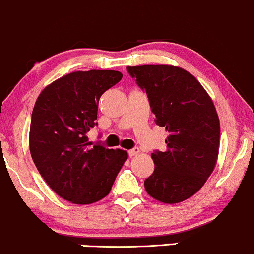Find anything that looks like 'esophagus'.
<instances>
[{"mask_svg":"<svg viewBox=\"0 0 254 254\" xmlns=\"http://www.w3.org/2000/svg\"><path fill=\"white\" fill-rule=\"evenodd\" d=\"M139 153H140V150H139L138 147H134V149L128 151V155H129L130 157H134V156H138Z\"/></svg>","mask_w":254,"mask_h":254,"instance_id":"esophagus-1","label":"esophagus"}]
</instances>
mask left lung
<instances>
[{
	"label": "left lung",
	"mask_w": 254,
	"mask_h": 254,
	"mask_svg": "<svg viewBox=\"0 0 254 254\" xmlns=\"http://www.w3.org/2000/svg\"><path fill=\"white\" fill-rule=\"evenodd\" d=\"M146 91L156 124L168 132L167 150L155 151L153 174L144 182L149 195L176 204L195 194L215 169L219 119L209 93L186 69L170 64L127 67Z\"/></svg>",
	"instance_id": "left-lung-1"
}]
</instances>
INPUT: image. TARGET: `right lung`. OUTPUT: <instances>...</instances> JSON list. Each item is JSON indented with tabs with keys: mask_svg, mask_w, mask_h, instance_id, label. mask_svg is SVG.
Returning <instances> with one entry per match:
<instances>
[{
	"mask_svg": "<svg viewBox=\"0 0 254 254\" xmlns=\"http://www.w3.org/2000/svg\"><path fill=\"white\" fill-rule=\"evenodd\" d=\"M122 79L118 70H78L61 76L37 98L30 126V152L56 194L87 205L109 194L128 153L93 145L98 102Z\"/></svg>",
	"mask_w": 254,
	"mask_h": 254,
	"instance_id": "obj_1",
	"label": "right lung"
}]
</instances>
